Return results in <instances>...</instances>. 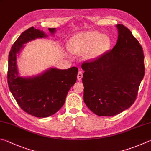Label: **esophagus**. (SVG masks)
Instances as JSON below:
<instances>
[{
  "label": "esophagus",
  "mask_w": 151,
  "mask_h": 151,
  "mask_svg": "<svg viewBox=\"0 0 151 151\" xmlns=\"http://www.w3.org/2000/svg\"><path fill=\"white\" fill-rule=\"evenodd\" d=\"M82 78H83V73L81 71H78V75H77V79L78 81H81Z\"/></svg>",
  "instance_id": "esophagus-1"
}]
</instances>
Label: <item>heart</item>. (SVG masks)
<instances>
[{
    "label": "heart",
    "instance_id": "b5f03b06",
    "mask_svg": "<svg viewBox=\"0 0 151 151\" xmlns=\"http://www.w3.org/2000/svg\"><path fill=\"white\" fill-rule=\"evenodd\" d=\"M110 46L108 36L96 32L76 34L70 40L68 49L73 53L83 54L88 52V59H94L102 55Z\"/></svg>",
    "mask_w": 151,
    "mask_h": 151
}]
</instances>
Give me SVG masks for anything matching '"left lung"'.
I'll use <instances>...</instances> for the list:
<instances>
[{"label":"left lung","instance_id":"obj_1","mask_svg":"<svg viewBox=\"0 0 151 151\" xmlns=\"http://www.w3.org/2000/svg\"><path fill=\"white\" fill-rule=\"evenodd\" d=\"M116 26L114 47L82 64L84 103L99 116H116L131 107L145 75L141 44L125 26Z\"/></svg>","mask_w":151,"mask_h":151}]
</instances>
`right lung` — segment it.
Listing matches in <instances>:
<instances>
[{
    "mask_svg": "<svg viewBox=\"0 0 151 151\" xmlns=\"http://www.w3.org/2000/svg\"><path fill=\"white\" fill-rule=\"evenodd\" d=\"M51 34L55 28H49ZM47 35L34 27L21 34L9 55L8 84L19 106L27 114L37 117H47L58 111L65 102L67 95L75 84L78 68L68 69L51 68L39 75L24 78L18 75L16 55L24 43Z\"/></svg>",
    "mask_w": 151,
    "mask_h": 151,
    "instance_id": "obj_1",
    "label": "right lung"
}]
</instances>
